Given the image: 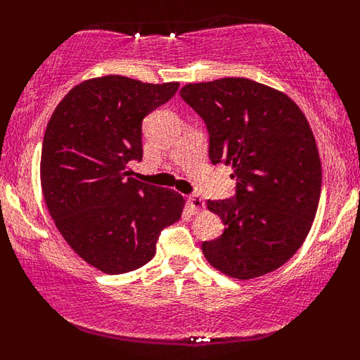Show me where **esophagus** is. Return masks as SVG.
Instances as JSON below:
<instances>
[{
    "mask_svg": "<svg viewBox=\"0 0 360 360\" xmlns=\"http://www.w3.org/2000/svg\"><path fill=\"white\" fill-rule=\"evenodd\" d=\"M188 205L191 206V210H193L195 213H200L201 210H205V201L198 195H190L188 196Z\"/></svg>",
    "mask_w": 360,
    "mask_h": 360,
    "instance_id": "1",
    "label": "esophagus"
}]
</instances>
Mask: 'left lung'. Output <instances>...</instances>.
I'll use <instances>...</instances> for the list:
<instances>
[{"instance_id":"8db88e82","label":"left lung","mask_w":360,"mask_h":360,"mask_svg":"<svg viewBox=\"0 0 360 360\" xmlns=\"http://www.w3.org/2000/svg\"><path fill=\"white\" fill-rule=\"evenodd\" d=\"M180 96L203 117L210 159L233 167L236 198L208 200L224 233L201 244L219 272L249 280L274 272L300 249L321 195V162L297 103L249 78L188 83Z\"/></svg>"}]
</instances>
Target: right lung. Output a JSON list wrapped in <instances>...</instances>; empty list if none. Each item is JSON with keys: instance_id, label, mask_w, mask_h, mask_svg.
<instances>
[{"instance_id": "obj_1", "label": "right lung", "mask_w": 360, "mask_h": 360, "mask_svg": "<svg viewBox=\"0 0 360 360\" xmlns=\"http://www.w3.org/2000/svg\"><path fill=\"white\" fill-rule=\"evenodd\" d=\"M179 86L98 77L73 86L52 112L41 155L44 201L67 244L101 272L146 265L160 231L180 219L184 196L127 169L142 159V120Z\"/></svg>"}]
</instances>
